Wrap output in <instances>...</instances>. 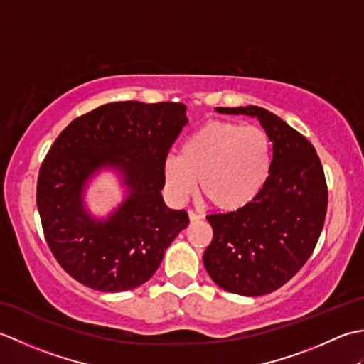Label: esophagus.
Instances as JSON below:
<instances>
[{
  "label": "esophagus",
  "instance_id": "1",
  "mask_svg": "<svg viewBox=\"0 0 364 364\" xmlns=\"http://www.w3.org/2000/svg\"><path fill=\"white\" fill-rule=\"evenodd\" d=\"M188 214H189V220L191 222H196V220H200L203 218L202 214H197V213H194V211H188Z\"/></svg>",
  "mask_w": 364,
  "mask_h": 364
}]
</instances>
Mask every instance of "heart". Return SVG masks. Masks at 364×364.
Segmentation results:
<instances>
[{
	"instance_id": "obj_1",
	"label": "heart",
	"mask_w": 364,
	"mask_h": 364,
	"mask_svg": "<svg viewBox=\"0 0 364 364\" xmlns=\"http://www.w3.org/2000/svg\"><path fill=\"white\" fill-rule=\"evenodd\" d=\"M272 162V141L262 128L230 120H210L162 162L170 197L181 202L198 189L220 213L252 205L264 189Z\"/></svg>"
}]
</instances>
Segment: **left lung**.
<instances>
[{
  "mask_svg": "<svg viewBox=\"0 0 364 364\" xmlns=\"http://www.w3.org/2000/svg\"><path fill=\"white\" fill-rule=\"evenodd\" d=\"M259 120L272 141L264 189L241 211L208 215L214 236L203 255L222 289L258 297L289 282L311 257L327 213V184L314 146L275 114L258 106L215 107Z\"/></svg>",
  "mask_w": 364,
  "mask_h": 364,
  "instance_id": "obj_1",
  "label": "left lung"
}]
</instances>
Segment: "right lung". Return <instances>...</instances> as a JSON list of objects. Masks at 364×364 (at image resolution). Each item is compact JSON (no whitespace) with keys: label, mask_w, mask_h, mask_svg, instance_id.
<instances>
[{"label":"right lung","mask_w":364,"mask_h":364,"mask_svg":"<svg viewBox=\"0 0 364 364\" xmlns=\"http://www.w3.org/2000/svg\"><path fill=\"white\" fill-rule=\"evenodd\" d=\"M186 123L183 103L115 102L75 119L54 141L38 172L37 208L50 250L76 282L123 292L156 272L189 223L161 194L162 162ZM102 169L119 175L126 198L98 220L83 197Z\"/></svg>","instance_id":"add662e5"}]
</instances>
